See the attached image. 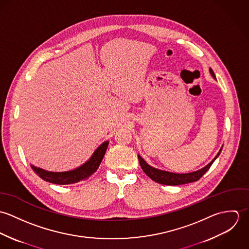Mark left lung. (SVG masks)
<instances>
[{
	"label": "left lung",
	"mask_w": 249,
	"mask_h": 249,
	"mask_svg": "<svg viewBox=\"0 0 249 249\" xmlns=\"http://www.w3.org/2000/svg\"><path fill=\"white\" fill-rule=\"evenodd\" d=\"M210 72L212 74V76L215 78V75L213 73V70L210 69ZM221 149L218 151V153L216 154V156L213 158V161L210 162L206 167H204L203 169L194 172V173H190V174H174V173H169V172H165V171H160L157 169H154L150 166H148L142 159V157L138 156L139 158V163L141 165V168L143 171V173L148 177L151 178L153 181L159 183V184H163V185H172V186H176V185H182V184H187V183H191V182H195L197 181L198 179H200L201 177L210 169V167L212 166L213 161L215 160V158L219 155Z\"/></svg>",
	"instance_id": "8db88e82"
}]
</instances>
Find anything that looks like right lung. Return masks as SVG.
<instances>
[{
	"mask_svg": "<svg viewBox=\"0 0 249 249\" xmlns=\"http://www.w3.org/2000/svg\"><path fill=\"white\" fill-rule=\"evenodd\" d=\"M108 142H103L94 152L89 161H87L81 167L65 173H52L47 172L42 169L32 166L33 170L39 178L44 179L45 181L58 184V185H67L76 183L80 180H86L91 177L99 168L105 154L107 151Z\"/></svg>",
	"mask_w": 249,
	"mask_h": 249,
	"instance_id": "add662e5",
	"label": "right lung"
}]
</instances>
